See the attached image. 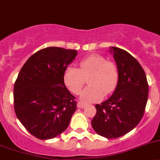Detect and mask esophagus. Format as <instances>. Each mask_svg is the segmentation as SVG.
Listing matches in <instances>:
<instances>
[{
    "label": "esophagus",
    "instance_id": "34e87169",
    "mask_svg": "<svg viewBox=\"0 0 160 160\" xmlns=\"http://www.w3.org/2000/svg\"><path fill=\"white\" fill-rule=\"evenodd\" d=\"M77 106L78 108H83L86 107V104H83V103H82V102H78L77 104Z\"/></svg>",
    "mask_w": 160,
    "mask_h": 160
}]
</instances>
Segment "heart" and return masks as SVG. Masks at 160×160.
<instances>
[{
  "mask_svg": "<svg viewBox=\"0 0 160 160\" xmlns=\"http://www.w3.org/2000/svg\"><path fill=\"white\" fill-rule=\"evenodd\" d=\"M118 70L115 63L107 60L104 56L92 54L82 59L79 69L68 67L64 73L67 87L74 94L81 92L86 79L89 86L84 89L81 100L97 102L102 100L104 94H110L115 90L118 82Z\"/></svg>",
  "mask_w": 160,
  "mask_h": 160,
  "instance_id": "1",
  "label": "heart"
}]
</instances>
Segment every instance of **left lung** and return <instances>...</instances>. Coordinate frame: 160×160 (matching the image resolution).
Here are the masks:
<instances>
[{"label":"left lung","mask_w":160,"mask_h":160,"mask_svg":"<svg viewBox=\"0 0 160 160\" xmlns=\"http://www.w3.org/2000/svg\"><path fill=\"white\" fill-rule=\"evenodd\" d=\"M118 68V79L114 93L101 104L91 124L93 130L108 139L131 131L144 115L148 96L145 73L138 60L127 51L111 47Z\"/></svg>","instance_id":"left-lung-1"}]
</instances>
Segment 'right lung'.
Returning <instances> with one entry per match:
<instances>
[{
    "instance_id": "right-lung-1",
    "label": "right lung",
    "mask_w": 160,
    "mask_h": 160,
    "mask_svg": "<svg viewBox=\"0 0 160 160\" xmlns=\"http://www.w3.org/2000/svg\"><path fill=\"white\" fill-rule=\"evenodd\" d=\"M75 49L48 47L32 55L14 85V109L26 130L41 140L54 138L69 126L75 97L64 84V73Z\"/></svg>"
}]
</instances>
